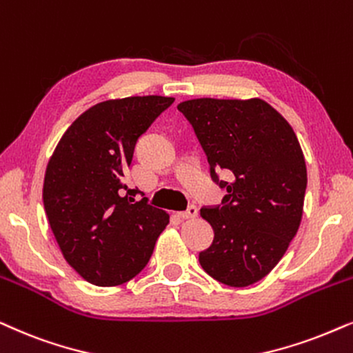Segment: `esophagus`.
I'll use <instances>...</instances> for the list:
<instances>
[{
	"label": "esophagus",
	"mask_w": 353,
	"mask_h": 353,
	"mask_svg": "<svg viewBox=\"0 0 353 353\" xmlns=\"http://www.w3.org/2000/svg\"><path fill=\"white\" fill-rule=\"evenodd\" d=\"M180 216L183 219H194L196 216H198V208H196L194 204H191L186 210H183V212H180Z\"/></svg>",
	"instance_id": "1"
}]
</instances>
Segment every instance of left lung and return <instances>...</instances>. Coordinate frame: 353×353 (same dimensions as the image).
<instances>
[{
	"instance_id": "1",
	"label": "left lung",
	"mask_w": 353,
	"mask_h": 353,
	"mask_svg": "<svg viewBox=\"0 0 353 353\" xmlns=\"http://www.w3.org/2000/svg\"><path fill=\"white\" fill-rule=\"evenodd\" d=\"M178 110L208 155L212 180L227 190L221 204L201 209L214 241L199 263L225 285L248 287L276 268L300 227L306 191L300 143L261 99H194ZM216 170H227L231 181Z\"/></svg>"
}]
</instances>
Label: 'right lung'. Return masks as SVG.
I'll list each match as a JSON object with an SVG mask.
<instances>
[{
  "label": "right lung",
  "mask_w": 353,
  "mask_h": 353,
  "mask_svg": "<svg viewBox=\"0 0 353 353\" xmlns=\"http://www.w3.org/2000/svg\"><path fill=\"white\" fill-rule=\"evenodd\" d=\"M173 97L145 95L85 110L54 149L43 181V208L68 264L99 287L136 277L152 256L170 216L143 198L125 176L137 139ZM128 190L126 196L122 191Z\"/></svg>",
  "instance_id": "obj_1"
}]
</instances>
